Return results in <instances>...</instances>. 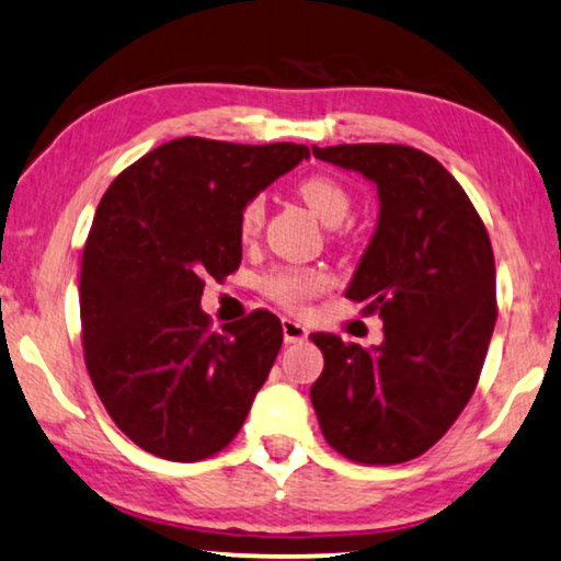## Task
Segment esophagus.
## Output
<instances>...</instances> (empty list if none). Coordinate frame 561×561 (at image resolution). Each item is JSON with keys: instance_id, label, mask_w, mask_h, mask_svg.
Wrapping results in <instances>:
<instances>
[{"instance_id": "obj_1", "label": "esophagus", "mask_w": 561, "mask_h": 561, "mask_svg": "<svg viewBox=\"0 0 561 561\" xmlns=\"http://www.w3.org/2000/svg\"><path fill=\"white\" fill-rule=\"evenodd\" d=\"M282 333H284V341H287V343H302L307 337V328L302 325V322L284 318L282 320Z\"/></svg>"}]
</instances>
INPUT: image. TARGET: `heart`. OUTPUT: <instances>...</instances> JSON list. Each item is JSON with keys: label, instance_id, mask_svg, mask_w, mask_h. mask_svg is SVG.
<instances>
[{"label": "heart", "instance_id": "b5f03b06", "mask_svg": "<svg viewBox=\"0 0 561 561\" xmlns=\"http://www.w3.org/2000/svg\"><path fill=\"white\" fill-rule=\"evenodd\" d=\"M299 195H302V201L310 205L314 216L328 226H337L351 210L348 191H345L337 180L328 175L305 178L302 183H299ZM262 220H264V198L262 195H256V198H251L241 208V216H239L241 236H247V239L249 236H254L259 228H262ZM325 284H328L325 272L289 270V272L272 274L264 287L274 299H277V302L291 307V305L305 302V299L312 297L314 291L325 289Z\"/></svg>", "mask_w": 561, "mask_h": 561}]
</instances>
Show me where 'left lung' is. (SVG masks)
<instances>
[{
  "label": "left lung",
  "instance_id": "left-lung-1",
  "mask_svg": "<svg viewBox=\"0 0 561 561\" xmlns=\"http://www.w3.org/2000/svg\"><path fill=\"white\" fill-rule=\"evenodd\" d=\"M376 185L378 220L345 297L383 320L370 348L312 333L325 368L310 399L330 447L366 465L407 462L453 427L476 391L495 325L485 226L435 157L404 145L314 147Z\"/></svg>",
  "mask_w": 561,
  "mask_h": 561
}]
</instances>
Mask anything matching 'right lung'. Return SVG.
<instances>
[{"label": "right lung", "instance_id": "right-lung-1", "mask_svg": "<svg viewBox=\"0 0 561 561\" xmlns=\"http://www.w3.org/2000/svg\"><path fill=\"white\" fill-rule=\"evenodd\" d=\"M310 160L305 145L183 137L126 168L101 198L83 249L89 376L134 445L195 462L239 435L282 348L277 314L213 333L205 277L241 264V208Z\"/></svg>", "mask_w": 561, "mask_h": 561}]
</instances>
